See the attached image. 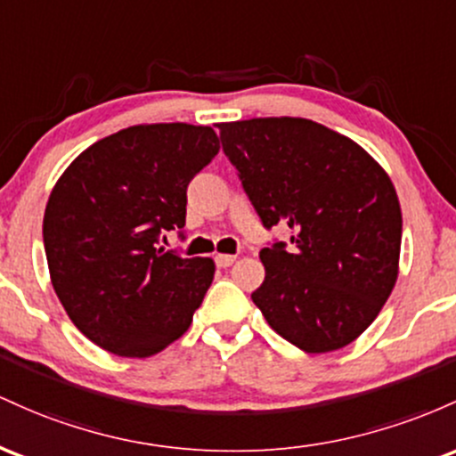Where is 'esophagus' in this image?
Masks as SVG:
<instances>
[{
    "label": "esophagus",
    "mask_w": 456,
    "mask_h": 456,
    "mask_svg": "<svg viewBox=\"0 0 456 456\" xmlns=\"http://www.w3.org/2000/svg\"><path fill=\"white\" fill-rule=\"evenodd\" d=\"M234 260H237V256H232V254H217V256H215V265H217V267H222V269L230 267Z\"/></svg>",
    "instance_id": "1"
}]
</instances>
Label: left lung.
I'll return each instance as SVG.
<instances>
[{
  "label": "left lung",
  "instance_id": "left-lung-1",
  "mask_svg": "<svg viewBox=\"0 0 456 456\" xmlns=\"http://www.w3.org/2000/svg\"><path fill=\"white\" fill-rule=\"evenodd\" d=\"M224 152L267 228L252 301L290 345L330 353L377 319L398 278L403 215L387 172L360 144L308 118L219 122Z\"/></svg>",
  "mask_w": 456,
  "mask_h": 456
}]
</instances>
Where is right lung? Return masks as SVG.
<instances>
[{
	"mask_svg": "<svg viewBox=\"0 0 456 456\" xmlns=\"http://www.w3.org/2000/svg\"><path fill=\"white\" fill-rule=\"evenodd\" d=\"M219 152L211 126L157 122L86 148L45 208L51 284L77 330L120 357L181 338L213 282V258L159 248L185 226L187 185Z\"/></svg>",
	"mask_w": 456,
	"mask_h": 456,
	"instance_id": "obj_1",
	"label": "right lung"
}]
</instances>
